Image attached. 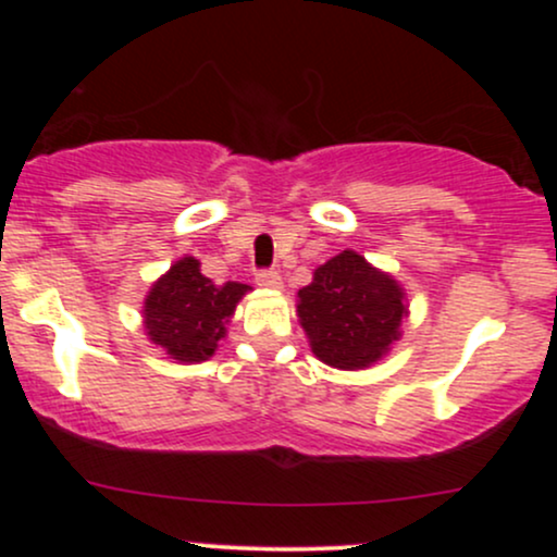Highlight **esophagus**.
I'll return each mask as SVG.
<instances>
[{
	"instance_id": "1",
	"label": "esophagus",
	"mask_w": 557,
	"mask_h": 557,
	"mask_svg": "<svg viewBox=\"0 0 557 557\" xmlns=\"http://www.w3.org/2000/svg\"><path fill=\"white\" fill-rule=\"evenodd\" d=\"M257 285L277 290V287H283V277H280V272H274V270H261V272H257Z\"/></svg>"
}]
</instances>
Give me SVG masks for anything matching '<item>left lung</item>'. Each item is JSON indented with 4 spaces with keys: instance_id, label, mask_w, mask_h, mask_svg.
I'll list each match as a JSON object with an SVG mask.
<instances>
[{
    "instance_id": "left-lung-1",
    "label": "left lung",
    "mask_w": 557,
    "mask_h": 557,
    "mask_svg": "<svg viewBox=\"0 0 557 557\" xmlns=\"http://www.w3.org/2000/svg\"><path fill=\"white\" fill-rule=\"evenodd\" d=\"M406 293L356 251L317 267L298 290V322L319 361L335 369L372 367L400 337Z\"/></svg>"
}]
</instances>
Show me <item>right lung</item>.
Here are the masks:
<instances>
[{
    "instance_id": "obj_1",
    "label": "right lung",
    "mask_w": 557,
    "mask_h": 557,
    "mask_svg": "<svg viewBox=\"0 0 557 557\" xmlns=\"http://www.w3.org/2000/svg\"><path fill=\"white\" fill-rule=\"evenodd\" d=\"M251 290L243 283L214 285L203 277L194 257H183L151 285L144 300V327L151 343L162 345L175 361L212 359L216 343L238 300Z\"/></svg>"
}]
</instances>
